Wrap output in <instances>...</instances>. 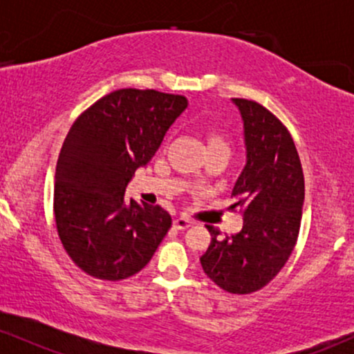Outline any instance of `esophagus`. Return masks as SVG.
I'll return each mask as SVG.
<instances>
[{
    "instance_id": "obj_1",
    "label": "esophagus",
    "mask_w": 354,
    "mask_h": 354,
    "mask_svg": "<svg viewBox=\"0 0 354 354\" xmlns=\"http://www.w3.org/2000/svg\"><path fill=\"white\" fill-rule=\"evenodd\" d=\"M173 226L176 230H180V231H185V230H188L189 226H193V221H191V219H188V218H176L173 221Z\"/></svg>"
}]
</instances>
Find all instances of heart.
<instances>
[{
  "label": "heart",
  "mask_w": 354,
  "mask_h": 354,
  "mask_svg": "<svg viewBox=\"0 0 354 354\" xmlns=\"http://www.w3.org/2000/svg\"><path fill=\"white\" fill-rule=\"evenodd\" d=\"M201 136L203 143H205L206 153L221 151L230 154V138L221 128H218V126H205L201 131Z\"/></svg>",
  "instance_id": "1"
}]
</instances>
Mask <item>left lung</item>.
Returning a JSON list of instances; mask_svg holds the SVG:
<instances>
[{"instance_id": "left-lung-1", "label": "left lung", "mask_w": 354, "mask_h": 354, "mask_svg": "<svg viewBox=\"0 0 354 354\" xmlns=\"http://www.w3.org/2000/svg\"><path fill=\"white\" fill-rule=\"evenodd\" d=\"M245 123L246 166L234 185L231 211L243 230L226 234L206 225L211 243L200 261L211 281L233 295L265 288L293 253L304 201V176L290 131L270 109L233 98Z\"/></svg>"}]
</instances>
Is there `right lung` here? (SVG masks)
<instances>
[{
  "mask_svg": "<svg viewBox=\"0 0 354 354\" xmlns=\"http://www.w3.org/2000/svg\"><path fill=\"white\" fill-rule=\"evenodd\" d=\"M186 106L181 95L124 88L73 123L56 165L53 211L61 245L86 274L104 281L136 274L168 233V211L126 203L124 189Z\"/></svg>",
  "mask_w": 354,
  "mask_h": 354,
  "instance_id": "obj_1",
  "label": "right lung"
}]
</instances>
